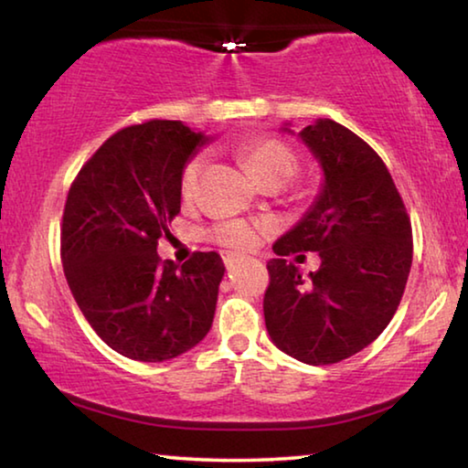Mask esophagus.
Segmentation results:
<instances>
[{
	"label": "esophagus",
	"instance_id": "34e87169",
	"mask_svg": "<svg viewBox=\"0 0 468 468\" xmlns=\"http://www.w3.org/2000/svg\"><path fill=\"white\" fill-rule=\"evenodd\" d=\"M223 260H225V266L231 268V266H235V264H241L243 260H248V258L241 256V253H225Z\"/></svg>",
	"mask_w": 468,
	"mask_h": 468
}]
</instances>
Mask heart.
Masks as SVG:
<instances>
[{"label":"heart","instance_id":"heart-1","mask_svg":"<svg viewBox=\"0 0 468 468\" xmlns=\"http://www.w3.org/2000/svg\"><path fill=\"white\" fill-rule=\"evenodd\" d=\"M241 154L250 173L260 181V184L271 179L289 181L295 176V171L299 167V158L295 154V150H292L287 142H282L279 138H253L248 144H243ZM204 163L206 158L202 154H197L186 165L184 173H181L179 187L184 200H192L196 196L197 177H200ZM260 231H262V225H260L258 220L231 218L212 227L208 231V237L215 243L223 245V248L248 250L256 243Z\"/></svg>","mask_w":468,"mask_h":468}]
</instances>
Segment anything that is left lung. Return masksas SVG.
<instances>
[{
	"label": "left lung",
	"mask_w": 468,
	"mask_h": 468,
	"mask_svg": "<svg viewBox=\"0 0 468 468\" xmlns=\"http://www.w3.org/2000/svg\"><path fill=\"white\" fill-rule=\"evenodd\" d=\"M289 125L282 130L292 133ZM299 138L324 179L305 215L272 245L264 320L282 353L328 366L363 351L390 324L413 262V233L367 142L332 120H315ZM297 250H318L323 260L307 280L283 260Z\"/></svg>",
	"instance_id": "8db88e82"
}]
</instances>
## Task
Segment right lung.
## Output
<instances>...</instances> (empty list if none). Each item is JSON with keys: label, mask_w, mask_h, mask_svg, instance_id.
Returning <instances> with one entry per match:
<instances>
[{"label": "right lung", "mask_w": 468, "mask_h": 468, "mask_svg": "<svg viewBox=\"0 0 468 468\" xmlns=\"http://www.w3.org/2000/svg\"><path fill=\"white\" fill-rule=\"evenodd\" d=\"M212 138L153 120L111 136L78 173L61 223L63 272L92 330L123 357L176 359L208 335L225 264L197 251L161 262L181 173Z\"/></svg>", "instance_id": "1"}]
</instances>
